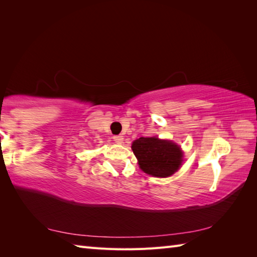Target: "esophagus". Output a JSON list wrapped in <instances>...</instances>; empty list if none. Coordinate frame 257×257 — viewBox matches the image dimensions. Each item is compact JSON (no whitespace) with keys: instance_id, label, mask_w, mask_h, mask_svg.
<instances>
[{"instance_id":"obj_1","label":"esophagus","mask_w":257,"mask_h":257,"mask_svg":"<svg viewBox=\"0 0 257 257\" xmlns=\"http://www.w3.org/2000/svg\"><path fill=\"white\" fill-rule=\"evenodd\" d=\"M112 139H113L114 143H117V144H122V141H123V136H121V135L113 136Z\"/></svg>"}]
</instances>
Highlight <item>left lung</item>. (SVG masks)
Segmentation results:
<instances>
[{"label": "left lung", "instance_id": "8db88e82", "mask_svg": "<svg viewBox=\"0 0 257 257\" xmlns=\"http://www.w3.org/2000/svg\"><path fill=\"white\" fill-rule=\"evenodd\" d=\"M132 149L141 170L152 177H169L181 166L183 154L172 141L141 137L134 141Z\"/></svg>", "mask_w": 257, "mask_h": 257}]
</instances>
